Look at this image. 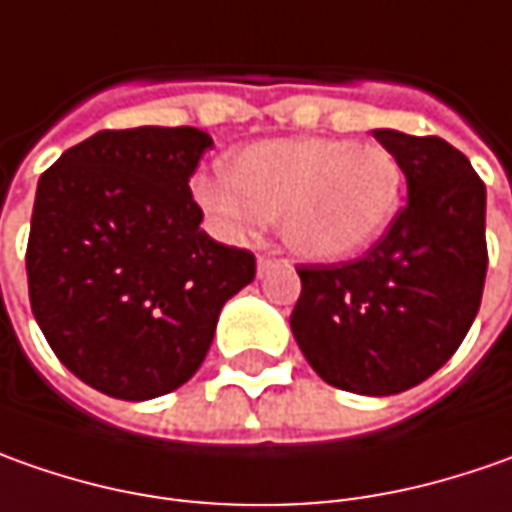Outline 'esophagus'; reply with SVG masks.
Here are the masks:
<instances>
[{
	"mask_svg": "<svg viewBox=\"0 0 512 512\" xmlns=\"http://www.w3.org/2000/svg\"><path fill=\"white\" fill-rule=\"evenodd\" d=\"M274 263H277L274 257H257V274L263 277V274H266V272H269V269H272Z\"/></svg>",
	"mask_w": 512,
	"mask_h": 512,
	"instance_id": "esophagus-1",
	"label": "esophagus"
}]
</instances>
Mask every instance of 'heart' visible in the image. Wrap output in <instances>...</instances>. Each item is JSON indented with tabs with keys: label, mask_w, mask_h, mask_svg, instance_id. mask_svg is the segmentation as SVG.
Segmentation results:
<instances>
[{
	"label": "heart",
	"mask_w": 512,
	"mask_h": 512,
	"mask_svg": "<svg viewBox=\"0 0 512 512\" xmlns=\"http://www.w3.org/2000/svg\"><path fill=\"white\" fill-rule=\"evenodd\" d=\"M229 178L198 175L195 201L226 235L277 218L294 255L334 263L360 255L397 218L405 172L382 144L348 138H266L226 161Z\"/></svg>",
	"instance_id": "obj_1"
}]
</instances>
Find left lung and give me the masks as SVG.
<instances>
[{
	"mask_svg": "<svg viewBox=\"0 0 512 512\" xmlns=\"http://www.w3.org/2000/svg\"><path fill=\"white\" fill-rule=\"evenodd\" d=\"M408 181L388 235L334 266H300L291 334L328 385L391 397L436 374L462 345L487 272L485 184L436 135L374 130Z\"/></svg>",
	"mask_w": 512,
	"mask_h": 512,
	"instance_id": "1",
	"label": "left lung"
}]
</instances>
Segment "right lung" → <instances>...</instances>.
<instances>
[{
	"label": "right lung",
	"mask_w": 512,
	"mask_h": 512,
	"mask_svg": "<svg viewBox=\"0 0 512 512\" xmlns=\"http://www.w3.org/2000/svg\"><path fill=\"white\" fill-rule=\"evenodd\" d=\"M209 147L195 127L101 130L39 178L30 309L64 368L107 397L181 388L223 303L255 280L252 252L201 229L189 178Z\"/></svg>",
	"instance_id": "obj_1"
}]
</instances>
